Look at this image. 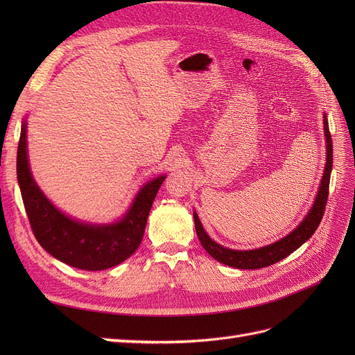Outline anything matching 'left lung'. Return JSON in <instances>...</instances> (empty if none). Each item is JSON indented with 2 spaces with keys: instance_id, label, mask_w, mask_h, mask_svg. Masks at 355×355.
Wrapping results in <instances>:
<instances>
[{
  "instance_id": "1",
  "label": "left lung",
  "mask_w": 355,
  "mask_h": 355,
  "mask_svg": "<svg viewBox=\"0 0 355 355\" xmlns=\"http://www.w3.org/2000/svg\"><path fill=\"white\" fill-rule=\"evenodd\" d=\"M323 118H324V136H326V144H327V163L324 168V175L321 178V185H320L318 194L315 197V202L313 209H311L309 213L306 214V218L300 222V225L293 232H290L287 237L282 239L280 241H277L274 244L261 247V249H256V250H232V249H227V247H222L218 243H214L209 237L202 228L197 213L194 211V222H196V231L198 235V240L211 257H214L216 261L228 266L240 268V270H259V268L270 266L275 262H280L282 259H284V257H287L290 253H293L296 249H299V247L317 231L326 210V204L329 198L330 173H331V164H333L331 136L329 132V123H327L326 115Z\"/></svg>"
}]
</instances>
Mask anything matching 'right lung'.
<instances>
[{
    "label": "right lung",
    "instance_id": "add662e5",
    "mask_svg": "<svg viewBox=\"0 0 355 355\" xmlns=\"http://www.w3.org/2000/svg\"><path fill=\"white\" fill-rule=\"evenodd\" d=\"M166 179L159 176L139 191L133 206L116 223L85 225L59 211L31 176L26 154V124L17 146V180L25 210L37 241L53 257L84 271L108 270L130 257L141 244L148 214Z\"/></svg>",
    "mask_w": 355,
    "mask_h": 355
}]
</instances>
